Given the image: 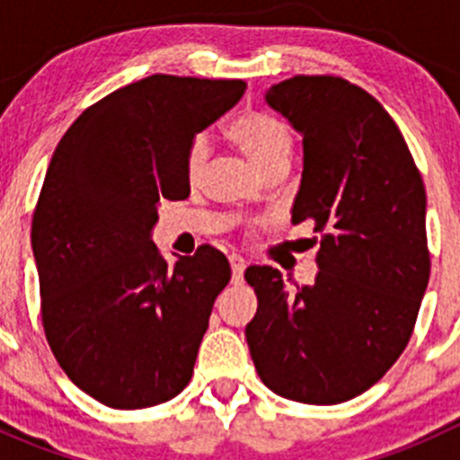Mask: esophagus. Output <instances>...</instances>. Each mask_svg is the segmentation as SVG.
<instances>
[{
    "label": "esophagus",
    "instance_id": "1",
    "mask_svg": "<svg viewBox=\"0 0 460 460\" xmlns=\"http://www.w3.org/2000/svg\"><path fill=\"white\" fill-rule=\"evenodd\" d=\"M229 264H231V273H234V282L243 280V271H244V267H247L244 258L238 256V253H231Z\"/></svg>",
    "mask_w": 460,
    "mask_h": 460
}]
</instances>
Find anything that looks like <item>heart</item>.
Masks as SVG:
<instances>
[{
	"label": "heart",
	"mask_w": 460,
	"mask_h": 460,
	"mask_svg": "<svg viewBox=\"0 0 460 460\" xmlns=\"http://www.w3.org/2000/svg\"><path fill=\"white\" fill-rule=\"evenodd\" d=\"M231 136L262 173L276 164H289L294 133L289 124L276 115L260 113V111L240 115L231 124ZM208 153H211V140L207 133H198L189 144L187 153V171L191 178L200 173Z\"/></svg>",
	"instance_id": "b5f03b06"
}]
</instances>
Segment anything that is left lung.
<instances>
[{
    "mask_svg": "<svg viewBox=\"0 0 460 460\" xmlns=\"http://www.w3.org/2000/svg\"><path fill=\"white\" fill-rule=\"evenodd\" d=\"M264 100L303 133L294 222L314 220L320 271L305 287L244 271L258 296L247 345L278 396L336 405L378 383L414 332L429 282L423 178L392 115L342 77L296 75Z\"/></svg>",
    "mask_w": 460,
    "mask_h": 460,
    "instance_id": "8db88e82",
    "label": "left lung"
}]
</instances>
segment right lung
<instances>
[{"label": "right lung", "instance_id": "right-lung-1", "mask_svg": "<svg viewBox=\"0 0 460 460\" xmlns=\"http://www.w3.org/2000/svg\"><path fill=\"white\" fill-rule=\"evenodd\" d=\"M243 80L157 75L102 97L53 153L32 213L41 324L68 378L113 410L189 385L231 267L213 247L166 264L157 202L189 196L196 133L243 97Z\"/></svg>", "mask_w": 460, "mask_h": 460}]
</instances>
